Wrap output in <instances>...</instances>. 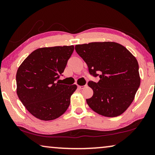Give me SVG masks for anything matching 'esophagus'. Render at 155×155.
Instances as JSON below:
<instances>
[{"mask_svg": "<svg viewBox=\"0 0 155 155\" xmlns=\"http://www.w3.org/2000/svg\"><path fill=\"white\" fill-rule=\"evenodd\" d=\"M87 87V85H78V87L81 89V90H82V89H84L85 87Z\"/></svg>", "mask_w": 155, "mask_h": 155, "instance_id": "esophagus-1", "label": "esophagus"}]
</instances>
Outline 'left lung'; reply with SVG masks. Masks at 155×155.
Instances as JSON below:
<instances>
[{"mask_svg":"<svg viewBox=\"0 0 155 155\" xmlns=\"http://www.w3.org/2000/svg\"><path fill=\"white\" fill-rule=\"evenodd\" d=\"M75 50L87 64L90 74L100 77L98 83L88 82L94 91L92 97L86 100L89 107L106 117L123 114L140 85L135 57L124 46L111 41L78 44Z\"/></svg>","mask_w":155,"mask_h":155,"instance_id":"left-lung-1","label":"left lung"}]
</instances>
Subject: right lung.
<instances>
[{
	"label": "right lung",
	"mask_w": 155,
	"mask_h": 155,
	"mask_svg": "<svg viewBox=\"0 0 155 155\" xmlns=\"http://www.w3.org/2000/svg\"><path fill=\"white\" fill-rule=\"evenodd\" d=\"M74 46L38 48L18 68L17 94L30 114L41 120H52L66 111L76 85L60 84Z\"/></svg>",
	"instance_id": "obj_1"
}]
</instances>
